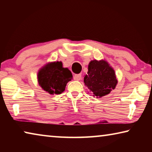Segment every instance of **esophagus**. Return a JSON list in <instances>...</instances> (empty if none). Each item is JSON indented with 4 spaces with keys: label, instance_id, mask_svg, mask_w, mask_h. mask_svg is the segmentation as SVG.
Wrapping results in <instances>:
<instances>
[{
    "label": "esophagus",
    "instance_id": "esophagus-1",
    "mask_svg": "<svg viewBox=\"0 0 152 152\" xmlns=\"http://www.w3.org/2000/svg\"><path fill=\"white\" fill-rule=\"evenodd\" d=\"M81 78H82V75L80 74H75V75L74 76V79L76 80H80Z\"/></svg>",
    "mask_w": 152,
    "mask_h": 152
}]
</instances>
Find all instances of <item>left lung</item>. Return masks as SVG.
Instances as JSON below:
<instances>
[{
	"instance_id": "obj_1",
	"label": "left lung",
	"mask_w": 152,
	"mask_h": 152,
	"mask_svg": "<svg viewBox=\"0 0 152 152\" xmlns=\"http://www.w3.org/2000/svg\"><path fill=\"white\" fill-rule=\"evenodd\" d=\"M84 82L95 96L102 97L110 93L117 84L115 71L104 60H92L88 64Z\"/></svg>"
}]
</instances>
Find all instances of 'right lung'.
<instances>
[{
	"label": "right lung",
	"instance_id": "add662e5",
	"mask_svg": "<svg viewBox=\"0 0 152 152\" xmlns=\"http://www.w3.org/2000/svg\"><path fill=\"white\" fill-rule=\"evenodd\" d=\"M37 76L40 86L51 94L62 93L67 83L72 79L70 70L63 68L61 61L48 64L39 71Z\"/></svg>",
	"mask_w": 152,
	"mask_h": 152
}]
</instances>
